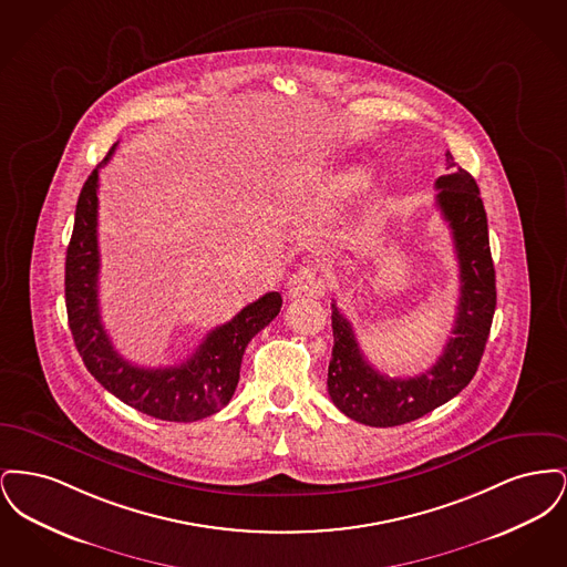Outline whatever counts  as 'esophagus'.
I'll return each instance as SVG.
<instances>
[{
    "instance_id": "34e87169",
    "label": "esophagus",
    "mask_w": 567,
    "mask_h": 567,
    "mask_svg": "<svg viewBox=\"0 0 567 567\" xmlns=\"http://www.w3.org/2000/svg\"><path fill=\"white\" fill-rule=\"evenodd\" d=\"M327 291V276L319 266H303L297 270L293 280H291V287H289V297L297 299V297H319L324 296Z\"/></svg>"
}]
</instances>
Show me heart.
<instances>
[{
    "label": "heart",
    "instance_id": "obj_1",
    "mask_svg": "<svg viewBox=\"0 0 567 567\" xmlns=\"http://www.w3.org/2000/svg\"><path fill=\"white\" fill-rule=\"evenodd\" d=\"M333 178V167L327 159H308V162H297L289 165L282 174V181L291 189H303V187H317L329 183ZM370 185V174L363 167H352L351 172L344 174L342 178V190L347 195H359L368 189Z\"/></svg>",
    "mask_w": 567,
    "mask_h": 567
}]
</instances>
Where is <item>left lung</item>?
I'll return each instance as SVG.
<instances>
[{
  "mask_svg": "<svg viewBox=\"0 0 567 567\" xmlns=\"http://www.w3.org/2000/svg\"><path fill=\"white\" fill-rule=\"evenodd\" d=\"M446 153V176L435 181V204L451 227L458 261V306L453 338L430 370L389 378L374 370L357 344L352 324L331 303L333 351L327 372L331 402L349 419L370 427H395L446 404L470 384L485 352L495 312V268L486 213L470 172Z\"/></svg>",
  "mask_w": 567,
  "mask_h": 567,
  "instance_id": "1",
  "label": "left lung"
}]
</instances>
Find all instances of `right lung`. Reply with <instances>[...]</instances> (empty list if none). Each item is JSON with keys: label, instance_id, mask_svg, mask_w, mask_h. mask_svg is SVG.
Instances as JSON below:
<instances>
[{"label": "right lung", "instance_id": "add662e5", "mask_svg": "<svg viewBox=\"0 0 567 567\" xmlns=\"http://www.w3.org/2000/svg\"><path fill=\"white\" fill-rule=\"evenodd\" d=\"M86 178L74 216V231L65 255V308L74 344L86 370L121 402L174 423H193L229 404L248 342L280 312L276 291L243 308L229 323L215 327L185 363L169 368H140L114 351L100 317V246L97 187L100 167Z\"/></svg>", "mask_w": 567, "mask_h": 567}]
</instances>
